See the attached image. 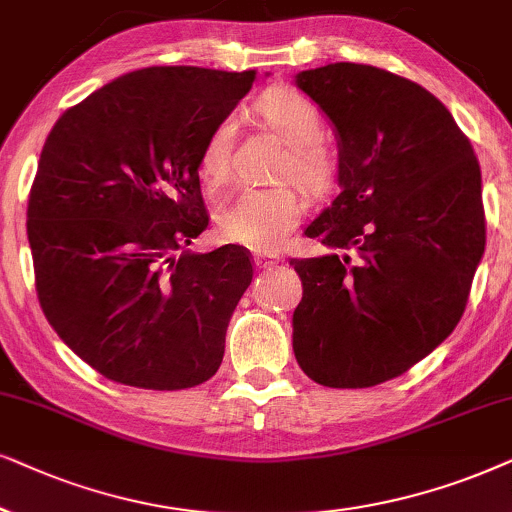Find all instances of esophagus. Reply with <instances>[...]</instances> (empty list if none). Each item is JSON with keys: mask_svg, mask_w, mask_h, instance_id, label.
Wrapping results in <instances>:
<instances>
[{"mask_svg": "<svg viewBox=\"0 0 512 512\" xmlns=\"http://www.w3.org/2000/svg\"><path fill=\"white\" fill-rule=\"evenodd\" d=\"M276 262H278L276 255H267V252H260V255H255V267H257V269L274 267Z\"/></svg>", "mask_w": 512, "mask_h": 512, "instance_id": "esophagus-1", "label": "esophagus"}]
</instances>
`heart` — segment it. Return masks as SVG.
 I'll return each instance as SVG.
<instances>
[{
    "mask_svg": "<svg viewBox=\"0 0 512 512\" xmlns=\"http://www.w3.org/2000/svg\"><path fill=\"white\" fill-rule=\"evenodd\" d=\"M255 114L285 145L276 177H292L306 192H323L335 177V154L323 145V119L316 105L290 88H271L255 100ZM236 121L224 117L210 128L199 152V175L210 189L227 185ZM292 182L267 189H248L217 210V234L227 243L257 252H274L285 234L304 215L306 199Z\"/></svg>",
    "mask_w": 512,
    "mask_h": 512,
    "instance_id": "1",
    "label": "heart"
}]
</instances>
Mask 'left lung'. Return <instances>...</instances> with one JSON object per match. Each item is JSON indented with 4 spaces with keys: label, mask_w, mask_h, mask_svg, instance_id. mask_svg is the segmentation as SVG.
Here are the masks:
<instances>
[{
    "label": "left lung",
    "mask_w": 512,
    "mask_h": 512,
    "mask_svg": "<svg viewBox=\"0 0 512 512\" xmlns=\"http://www.w3.org/2000/svg\"><path fill=\"white\" fill-rule=\"evenodd\" d=\"M327 114L342 192L304 234L327 255L302 278L292 349L316 384L367 388L410 370L452 335L485 252L473 145L424 86L372 65L304 70Z\"/></svg>",
    "instance_id": "obj_1"
}]
</instances>
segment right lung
<instances>
[{"instance_id": "1", "label": "right lung", "mask_w": 512, "mask_h": 512, "mask_svg": "<svg viewBox=\"0 0 512 512\" xmlns=\"http://www.w3.org/2000/svg\"><path fill=\"white\" fill-rule=\"evenodd\" d=\"M255 74L145 67L51 128L27 203L34 283L58 337L102 377L180 391L220 367L248 250L185 248L208 227L203 140Z\"/></svg>"}]
</instances>
